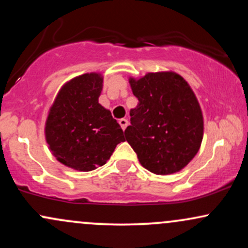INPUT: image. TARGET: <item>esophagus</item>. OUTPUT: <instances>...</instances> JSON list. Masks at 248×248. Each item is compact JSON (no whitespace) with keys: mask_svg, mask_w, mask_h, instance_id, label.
<instances>
[{"mask_svg":"<svg viewBox=\"0 0 248 248\" xmlns=\"http://www.w3.org/2000/svg\"><path fill=\"white\" fill-rule=\"evenodd\" d=\"M119 124H120L122 130H124L128 126V120L127 119H120V120H119Z\"/></svg>","mask_w":248,"mask_h":248,"instance_id":"34e87169","label":"esophagus"}]
</instances>
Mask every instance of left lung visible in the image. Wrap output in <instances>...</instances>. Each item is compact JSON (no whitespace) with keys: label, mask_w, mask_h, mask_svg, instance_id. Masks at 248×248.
Segmentation results:
<instances>
[{"label":"left lung","mask_w":248,"mask_h":248,"mask_svg":"<svg viewBox=\"0 0 248 248\" xmlns=\"http://www.w3.org/2000/svg\"><path fill=\"white\" fill-rule=\"evenodd\" d=\"M129 84L139 104L130 109L127 142L149 171H179L195 157L203 140V115L195 93L173 72L148 73Z\"/></svg>","instance_id":"8db88e82"}]
</instances>
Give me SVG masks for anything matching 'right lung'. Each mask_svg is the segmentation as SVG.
Wrapping results in <instances>:
<instances>
[{
	"instance_id": "right-lung-1",
	"label": "right lung",
	"mask_w": 248,
	"mask_h": 248,
	"mask_svg": "<svg viewBox=\"0 0 248 248\" xmlns=\"http://www.w3.org/2000/svg\"><path fill=\"white\" fill-rule=\"evenodd\" d=\"M102 77L86 73L65 84L51 107L45 138L61 163L79 171L104 166L124 141L120 124L99 104Z\"/></svg>"
}]
</instances>
